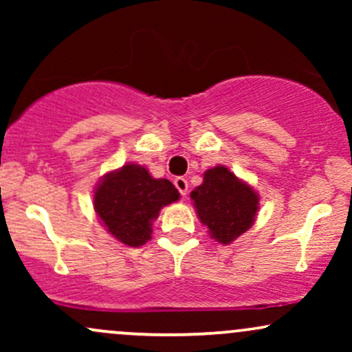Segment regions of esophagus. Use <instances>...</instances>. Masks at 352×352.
<instances>
[{
    "label": "esophagus",
    "mask_w": 352,
    "mask_h": 352,
    "mask_svg": "<svg viewBox=\"0 0 352 352\" xmlns=\"http://www.w3.org/2000/svg\"><path fill=\"white\" fill-rule=\"evenodd\" d=\"M173 184H175V187H177V190H179V192H180L182 197L187 195V192H188V182L185 180L184 177H177Z\"/></svg>",
    "instance_id": "1"
}]
</instances>
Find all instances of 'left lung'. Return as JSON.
I'll return each mask as SVG.
<instances>
[{"mask_svg":"<svg viewBox=\"0 0 352 352\" xmlns=\"http://www.w3.org/2000/svg\"><path fill=\"white\" fill-rule=\"evenodd\" d=\"M190 197L210 236L223 245L232 243L252 227L260 201L256 192L223 165L205 172L204 184Z\"/></svg>","mask_w":352,"mask_h":352,"instance_id":"8db88e82","label":"left lung"}]
</instances>
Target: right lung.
<instances>
[{
  "mask_svg": "<svg viewBox=\"0 0 352 352\" xmlns=\"http://www.w3.org/2000/svg\"><path fill=\"white\" fill-rule=\"evenodd\" d=\"M167 179H153L142 165L127 164L99 182L94 208L104 227L120 243L142 246L151 240L152 221L160 208L179 200Z\"/></svg>",
  "mask_w": 352,
  "mask_h": 352,
  "instance_id": "add662e5",
  "label": "right lung"
}]
</instances>
